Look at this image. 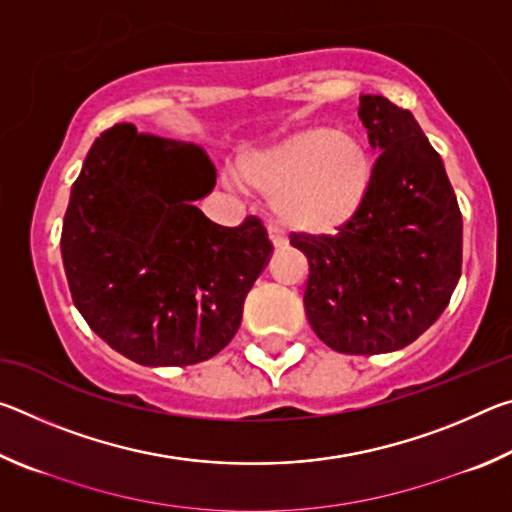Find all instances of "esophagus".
Masks as SVG:
<instances>
[{"instance_id":"34e87169","label":"esophagus","mask_w":512,"mask_h":512,"mask_svg":"<svg viewBox=\"0 0 512 512\" xmlns=\"http://www.w3.org/2000/svg\"><path fill=\"white\" fill-rule=\"evenodd\" d=\"M268 239H271V244H273L275 248H280V246L287 244V239H284L282 232L277 230L275 225H271V223H268Z\"/></svg>"}]
</instances>
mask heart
I'll use <instances>...</instances> for the list:
<instances>
[{
    "mask_svg": "<svg viewBox=\"0 0 512 512\" xmlns=\"http://www.w3.org/2000/svg\"><path fill=\"white\" fill-rule=\"evenodd\" d=\"M237 183L271 196L282 228L332 232L359 210L370 183V158L357 137L314 126L259 146L235 162Z\"/></svg>",
    "mask_w": 512,
    "mask_h": 512,
    "instance_id": "1",
    "label": "heart"
}]
</instances>
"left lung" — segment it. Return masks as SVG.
<instances>
[{
  "mask_svg": "<svg viewBox=\"0 0 512 512\" xmlns=\"http://www.w3.org/2000/svg\"><path fill=\"white\" fill-rule=\"evenodd\" d=\"M379 153L359 210L334 237L291 235L307 255L305 314L341 354L402 350L436 323L461 277L463 219L445 164L409 110L361 94Z\"/></svg>",
  "mask_w": 512,
  "mask_h": 512,
  "instance_id": "left-lung-1",
  "label": "left lung"
}]
</instances>
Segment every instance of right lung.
<instances>
[{
	"label": "right lung",
	"mask_w": 512,
	"mask_h": 512,
	"mask_svg": "<svg viewBox=\"0 0 512 512\" xmlns=\"http://www.w3.org/2000/svg\"><path fill=\"white\" fill-rule=\"evenodd\" d=\"M214 180L198 144L117 124L72 185L60 237L72 300L99 339L140 366L219 354L271 259L255 216L230 230L194 205Z\"/></svg>",
	"instance_id": "right-lung-1"
}]
</instances>
